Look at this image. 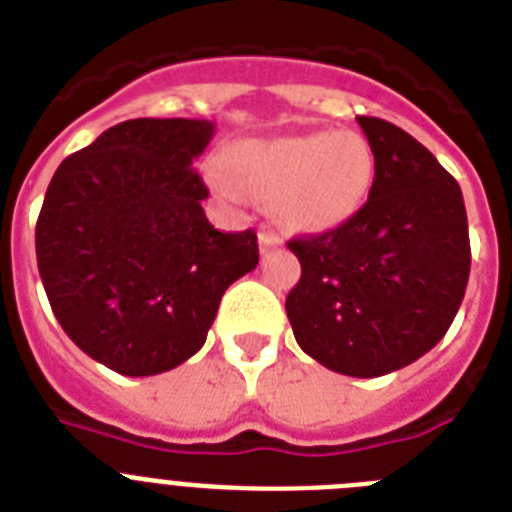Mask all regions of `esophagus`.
Listing matches in <instances>:
<instances>
[{
    "mask_svg": "<svg viewBox=\"0 0 512 512\" xmlns=\"http://www.w3.org/2000/svg\"><path fill=\"white\" fill-rule=\"evenodd\" d=\"M259 246L261 251H269V248L282 246V238L277 233H271V230H264V233H259Z\"/></svg>",
    "mask_w": 512,
    "mask_h": 512,
    "instance_id": "34e87169",
    "label": "esophagus"
}]
</instances>
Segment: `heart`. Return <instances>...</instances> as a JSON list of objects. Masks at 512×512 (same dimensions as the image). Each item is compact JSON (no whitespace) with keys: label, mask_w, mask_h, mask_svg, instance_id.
<instances>
[{"label":"heart","mask_w":512,"mask_h":512,"mask_svg":"<svg viewBox=\"0 0 512 512\" xmlns=\"http://www.w3.org/2000/svg\"><path fill=\"white\" fill-rule=\"evenodd\" d=\"M224 174H210L223 197L241 192L269 202L289 233L323 235L343 228L372 197L377 158L369 140L351 130L238 140L225 151Z\"/></svg>","instance_id":"b5f03b06"}]
</instances>
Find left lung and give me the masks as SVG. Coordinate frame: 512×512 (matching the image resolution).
<instances>
[{"instance_id":"obj_1","label":"left lung","mask_w":512,"mask_h":512,"mask_svg":"<svg viewBox=\"0 0 512 512\" xmlns=\"http://www.w3.org/2000/svg\"><path fill=\"white\" fill-rule=\"evenodd\" d=\"M356 120L377 158L372 197L343 228L287 243L302 266L287 318L307 356L369 379L413 364L446 336L472 253L454 176L392 122Z\"/></svg>"}]
</instances>
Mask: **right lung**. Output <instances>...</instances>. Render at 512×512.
Here are the masks:
<instances>
[{"instance_id":"1","label":"right lung","mask_w":512,"mask_h":512,"mask_svg":"<svg viewBox=\"0 0 512 512\" xmlns=\"http://www.w3.org/2000/svg\"><path fill=\"white\" fill-rule=\"evenodd\" d=\"M210 120L138 117L53 174L35 225L45 295L66 336L125 377H153L205 346L225 289L259 264L256 233H220L192 169Z\"/></svg>"}]
</instances>
